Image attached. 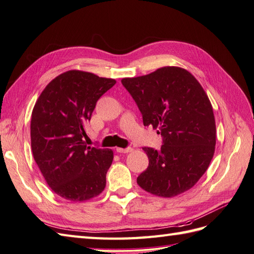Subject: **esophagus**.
Returning <instances> with one entry per match:
<instances>
[{"label": "esophagus", "mask_w": 254, "mask_h": 254, "mask_svg": "<svg viewBox=\"0 0 254 254\" xmlns=\"http://www.w3.org/2000/svg\"><path fill=\"white\" fill-rule=\"evenodd\" d=\"M117 151L120 152V153H127V152L132 151V148H131V147H127V148H117Z\"/></svg>", "instance_id": "esophagus-1"}]
</instances>
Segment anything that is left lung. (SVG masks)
Instances as JSON below:
<instances>
[{
    "label": "left lung",
    "instance_id": "8db88e82",
    "mask_svg": "<svg viewBox=\"0 0 254 254\" xmlns=\"http://www.w3.org/2000/svg\"><path fill=\"white\" fill-rule=\"evenodd\" d=\"M144 126L158 128L160 149L143 147L149 164L136 182L150 194L174 197L193 188L210 165L216 144L213 108L189 71L164 66L148 75L123 78Z\"/></svg>",
    "mask_w": 254,
    "mask_h": 254
}]
</instances>
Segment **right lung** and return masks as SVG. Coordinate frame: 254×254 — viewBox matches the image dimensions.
I'll list each match as a JSON object with an SVG mask.
<instances>
[{
  "instance_id": "1",
  "label": "right lung",
  "mask_w": 254,
  "mask_h": 254,
  "mask_svg": "<svg viewBox=\"0 0 254 254\" xmlns=\"http://www.w3.org/2000/svg\"><path fill=\"white\" fill-rule=\"evenodd\" d=\"M115 82L72 70L54 78L37 99L30 121L33 156L49 187L67 200H89L106 187L113 151L88 146L86 124Z\"/></svg>"
}]
</instances>
